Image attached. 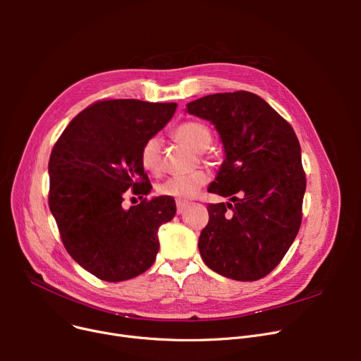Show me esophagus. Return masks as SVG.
Masks as SVG:
<instances>
[{
	"mask_svg": "<svg viewBox=\"0 0 361 361\" xmlns=\"http://www.w3.org/2000/svg\"><path fill=\"white\" fill-rule=\"evenodd\" d=\"M188 206V202L185 200H177V214H183L185 211V207Z\"/></svg>",
	"mask_w": 361,
	"mask_h": 361,
	"instance_id": "obj_1",
	"label": "esophagus"
}]
</instances>
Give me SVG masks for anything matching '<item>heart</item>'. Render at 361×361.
<instances>
[{"label": "heart", "mask_w": 361, "mask_h": 361, "mask_svg": "<svg viewBox=\"0 0 361 361\" xmlns=\"http://www.w3.org/2000/svg\"><path fill=\"white\" fill-rule=\"evenodd\" d=\"M174 137L192 147L196 152H200L204 161L211 159L207 154V147L212 143V130L204 123L200 121H185L180 124L176 131ZM140 164L149 174H159L162 169V154H161V142L158 137L147 139L140 149ZM209 180V176L204 169L193 171L192 174L183 177H171L158 184L157 190L161 196L174 197L177 200H185L193 197L200 188Z\"/></svg>", "instance_id": "1"}]
</instances>
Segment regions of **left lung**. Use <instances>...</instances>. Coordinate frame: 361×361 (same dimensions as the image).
<instances>
[{
	"instance_id": "8db88e82",
	"label": "left lung",
	"mask_w": 361,
	"mask_h": 361,
	"mask_svg": "<svg viewBox=\"0 0 361 361\" xmlns=\"http://www.w3.org/2000/svg\"><path fill=\"white\" fill-rule=\"evenodd\" d=\"M187 111L215 124L225 161L207 192L233 202L207 204L200 256L222 276L257 281L278 267L300 230L306 173L298 139L252 92L207 94Z\"/></svg>"
}]
</instances>
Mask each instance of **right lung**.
Segmentation results:
<instances>
[{"instance_id":"obj_1","label":"right lung","mask_w":361,"mask_h":361,"mask_svg":"<svg viewBox=\"0 0 361 361\" xmlns=\"http://www.w3.org/2000/svg\"><path fill=\"white\" fill-rule=\"evenodd\" d=\"M177 104L102 99L75 116L55 142L48 204L68 255L108 282L139 276L154 264L158 230L176 215V200H147L152 184L142 145L173 118ZM126 194L142 202L122 207Z\"/></svg>"}]
</instances>
